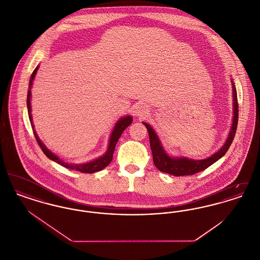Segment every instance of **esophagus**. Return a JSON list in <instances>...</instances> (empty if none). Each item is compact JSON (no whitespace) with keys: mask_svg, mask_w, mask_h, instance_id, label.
Segmentation results:
<instances>
[{"mask_svg":"<svg viewBox=\"0 0 260 260\" xmlns=\"http://www.w3.org/2000/svg\"><path fill=\"white\" fill-rule=\"evenodd\" d=\"M135 113H136V116H138V117H143L144 115H146L148 113V108L143 103H139L136 106Z\"/></svg>","mask_w":260,"mask_h":260,"instance_id":"1","label":"esophagus"}]
</instances>
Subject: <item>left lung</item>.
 Segmentation results:
<instances>
[{"label":"left lung","mask_w":260,"mask_h":260,"mask_svg":"<svg viewBox=\"0 0 260 260\" xmlns=\"http://www.w3.org/2000/svg\"><path fill=\"white\" fill-rule=\"evenodd\" d=\"M231 84H232V95H233V119H232V124H231L229 135L227 136L222 147H220V149H218L214 154H212L211 156L206 159L194 160V159L186 158L184 156L173 157L172 155H170L162 146L159 136L157 135L155 129L150 124L145 122H142V124L146 126L148 131L150 147L153 155V161L159 171H161V173H169L174 176L192 175L206 170L207 168H209L215 161H218L225 155V153L227 152V150L229 149L234 139L237 124H238V117H239L237 90H236L235 84L232 79H231Z\"/></svg>","instance_id":"1"}]
</instances>
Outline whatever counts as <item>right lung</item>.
Instances as JSON below:
<instances>
[{
  "label": "right lung",
  "instance_id": "1",
  "mask_svg": "<svg viewBox=\"0 0 260 260\" xmlns=\"http://www.w3.org/2000/svg\"><path fill=\"white\" fill-rule=\"evenodd\" d=\"M40 65H38L37 67L35 68V70L33 71V73L31 75L30 81H29V88H28V93H27V109H28V115H29V120L30 123L32 125L33 128V133L35 135V137L37 139L38 143L40 145L41 149L43 150V152L45 153V155L50 159L51 161H56L57 164L61 165L63 167L70 169V170H75V171H79L81 173H93L99 172L101 170H103L104 168H106L110 162H111L112 159H113V153L115 150V146L120 138L121 135L123 134L125 127H127L129 124H132L133 122V117L131 115H126L124 117L120 118L117 123L114 125L113 129H112L111 135L109 137V142H108V147L106 152L100 156L99 158L92 160V161H87V162H82V164H71L68 161H64L60 159L58 156H56L54 153H52L50 149L48 148L44 142L39 138L37 133L35 131V126L33 124V119H32V114H31V89H32V86H33V81L35 79V76L37 74L38 69H39Z\"/></svg>",
  "mask_w": 260,
  "mask_h": 260
}]
</instances>
